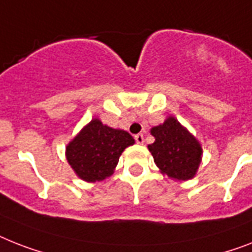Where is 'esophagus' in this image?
I'll list each match as a JSON object with an SVG mask.
<instances>
[{
	"instance_id": "obj_1",
	"label": "esophagus",
	"mask_w": 252,
	"mask_h": 252,
	"mask_svg": "<svg viewBox=\"0 0 252 252\" xmlns=\"http://www.w3.org/2000/svg\"><path fill=\"white\" fill-rule=\"evenodd\" d=\"M134 140H136L137 144H144V141H145L144 134H142V133H138V134L134 136Z\"/></svg>"
}]
</instances>
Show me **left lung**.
<instances>
[{
    "label": "left lung",
    "mask_w": 252,
    "mask_h": 252,
    "mask_svg": "<svg viewBox=\"0 0 252 252\" xmlns=\"http://www.w3.org/2000/svg\"><path fill=\"white\" fill-rule=\"evenodd\" d=\"M154 144L149 145L155 164L176 180H189L197 172L202 158L199 142L175 118L154 126Z\"/></svg>",
    "instance_id": "left-lung-1"
}]
</instances>
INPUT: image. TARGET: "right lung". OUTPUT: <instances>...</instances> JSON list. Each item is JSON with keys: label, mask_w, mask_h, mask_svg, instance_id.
<instances>
[{"label": "right lung", "mask_w": 252, "mask_h": 252, "mask_svg": "<svg viewBox=\"0 0 252 252\" xmlns=\"http://www.w3.org/2000/svg\"><path fill=\"white\" fill-rule=\"evenodd\" d=\"M133 144L128 132L112 129L94 119L68 144L67 160L80 179L102 181L112 175L124 149Z\"/></svg>", "instance_id": "add662e5"}]
</instances>
